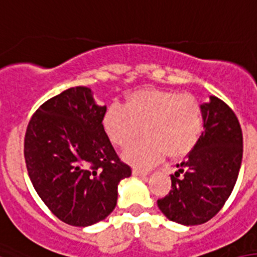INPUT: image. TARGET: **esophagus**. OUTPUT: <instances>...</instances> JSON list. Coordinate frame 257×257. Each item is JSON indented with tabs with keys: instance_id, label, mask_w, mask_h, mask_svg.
<instances>
[{
	"instance_id": "esophagus-1",
	"label": "esophagus",
	"mask_w": 257,
	"mask_h": 257,
	"mask_svg": "<svg viewBox=\"0 0 257 257\" xmlns=\"http://www.w3.org/2000/svg\"><path fill=\"white\" fill-rule=\"evenodd\" d=\"M133 174L139 177H146L147 174H149V172H145V170H141V169H134V170H133Z\"/></svg>"
}]
</instances>
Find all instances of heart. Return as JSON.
<instances>
[{
  "label": "heart",
  "instance_id": "1",
  "mask_svg": "<svg viewBox=\"0 0 257 257\" xmlns=\"http://www.w3.org/2000/svg\"><path fill=\"white\" fill-rule=\"evenodd\" d=\"M103 128L118 147L142 134L147 138L124 153L133 165L149 168L169 154L180 158L196 147L204 133V112L194 97L172 89L146 88L128 95L123 106L112 104L103 115Z\"/></svg>",
  "mask_w": 257,
  "mask_h": 257
}]
</instances>
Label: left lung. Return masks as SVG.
<instances>
[{
	"label": "left lung",
	"instance_id": "obj_1",
	"mask_svg": "<svg viewBox=\"0 0 257 257\" xmlns=\"http://www.w3.org/2000/svg\"><path fill=\"white\" fill-rule=\"evenodd\" d=\"M204 133L188 158L172 174V190L157 201L161 212L182 225H200L220 212L237 181L242 133L226 103L210 96L204 103Z\"/></svg>",
	"mask_w": 257,
	"mask_h": 257
}]
</instances>
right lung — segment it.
Listing matches in <instances>:
<instances>
[{
    "label": "right lung",
    "mask_w": 257,
    "mask_h": 257,
    "mask_svg": "<svg viewBox=\"0 0 257 257\" xmlns=\"http://www.w3.org/2000/svg\"><path fill=\"white\" fill-rule=\"evenodd\" d=\"M106 106L72 87L43 103L28 124L24 157L33 188L65 224L88 226L115 209L118 184L131 176L103 128Z\"/></svg>",
    "instance_id": "right-lung-1"
}]
</instances>
